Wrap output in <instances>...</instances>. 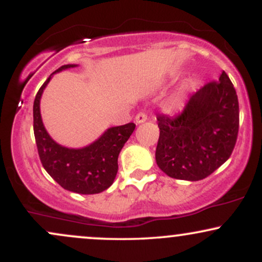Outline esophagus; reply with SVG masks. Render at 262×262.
Wrapping results in <instances>:
<instances>
[{
    "instance_id": "obj_1",
    "label": "esophagus",
    "mask_w": 262,
    "mask_h": 262,
    "mask_svg": "<svg viewBox=\"0 0 262 262\" xmlns=\"http://www.w3.org/2000/svg\"><path fill=\"white\" fill-rule=\"evenodd\" d=\"M146 119H148V116H146V113L144 112L138 113L137 116H135V123H137V124H141V123L145 122Z\"/></svg>"
}]
</instances>
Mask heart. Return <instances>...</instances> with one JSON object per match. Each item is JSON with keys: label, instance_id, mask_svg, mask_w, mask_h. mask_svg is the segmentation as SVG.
I'll list each match as a JSON object with an SVG mask.
<instances>
[{"label": "heart", "instance_id": "obj_1", "mask_svg": "<svg viewBox=\"0 0 262 262\" xmlns=\"http://www.w3.org/2000/svg\"><path fill=\"white\" fill-rule=\"evenodd\" d=\"M181 106H182V98L179 97V96H177V97H173L169 103L170 110H179V108H181Z\"/></svg>", "mask_w": 262, "mask_h": 262}]
</instances>
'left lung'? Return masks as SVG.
Returning a JSON list of instances; mask_svg holds the SVG:
<instances>
[{
  "label": "left lung",
  "mask_w": 262,
  "mask_h": 262,
  "mask_svg": "<svg viewBox=\"0 0 262 262\" xmlns=\"http://www.w3.org/2000/svg\"><path fill=\"white\" fill-rule=\"evenodd\" d=\"M156 164L167 176L200 181L230 158L239 133L236 91L223 71L189 97L176 116L159 114Z\"/></svg>",
  "instance_id": "1"
}]
</instances>
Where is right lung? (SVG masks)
Masks as SVG:
<instances>
[{
    "label": "right lung",
    "instance_id": "right-lung-1",
    "mask_svg": "<svg viewBox=\"0 0 262 262\" xmlns=\"http://www.w3.org/2000/svg\"><path fill=\"white\" fill-rule=\"evenodd\" d=\"M62 65L56 71L75 68ZM55 71V73H56ZM52 76L41 85L33 104V129L41 165L68 191L80 194H95L112 185L118 171V155L134 132V123L112 127L91 145L82 149H69L55 143L45 130L40 116L41 93Z\"/></svg>",
    "mask_w": 262,
    "mask_h": 262
}]
</instances>
